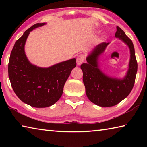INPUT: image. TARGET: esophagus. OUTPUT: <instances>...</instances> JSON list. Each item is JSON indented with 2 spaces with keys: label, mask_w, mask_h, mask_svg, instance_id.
Wrapping results in <instances>:
<instances>
[{
  "label": "esophagus",
  "mask_w": 147,
  "mask_h": 147,
  "mask_svg": "<svg viewBox=\"0 0 147 147\" xmlns=\"http://www.w3.org/2000/svg\"><path fill=\"white\" fill-rule=\"evenodd\" d=\"M85 59V56L83 54H80L76 58V63L78 65H80L83 63Z\"/></svg>",
  "instance_id": "34e87169"
}]
</instances>
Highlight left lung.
I'll list each match as a JSON object with an SVG mask.
<instances>
[{
    "mask_svg": "<svg viewBox=\"0 0 147 147\" xmlns=\"http://www.w3.org/2000/svg\"><path fill=\"white\" fill-rule=\"evenodd\" d=\"M115 36L127 45L130 51L128 70L123 78L108 76L98 67L99 56L109 43H102L94 47L86 58L88 63L80 66L87 96L92 102L101 107L113 106L127 97L134 87L138 71L132 41L119 26H117Z\"/></svg>",
    "mask_w": 147,
    "mask_h": 147,
    "instance_id": "left-lung-1",
    "label": "left lung"
}]
</instances>
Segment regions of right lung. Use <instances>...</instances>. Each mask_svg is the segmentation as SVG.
I'll return each instance as SVG.
<instances>
[{
    "mask_svg": "<svg viewBox=\"0 0 147 147\" xmlns=\"http://www.w3.org/2000/svg\"><path fill=\"white\" fill-rule=\"evenodd\" d=\"M45 24L37 23L24 32L15 43L8 63V76L15 93L24 103L35 108L51 106L60 98L65 83L76 65L75 58L47 68L28 61L24 53L26 39L31 31Z\"/></svg>",
    "mask_w": 147,
    "mask_h": 147,
    "instance_id": "1",
    "label": "right lung"
}]
</instances>
